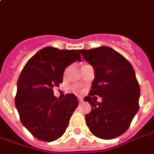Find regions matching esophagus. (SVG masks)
I'll return each mask as SVG.
<instances>
[{"label": "esophagus", "mask_w": 154, "mask_h": 154, "mask_svg": "<svg viewBox=\"0 0 154 154\" xmlns=\"http://www.w3.org/2000/svg\"><path fill=\"white\" fill-rule=\"evenodd\" d=\"M78 101H79V103H82V102H83V98L82 97H78Z\"/></svg>", "instance_id": "obj_1"}]
</instances>
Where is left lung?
<instances>
[{"instance_id": "8db88e82", "label": "left lung", "mask_w": 154, "mask_h": 154, "mask_svg": "<svg viewBox=\"0 0 154 154\" xmlns=\"http://www.w3.org/2000/svg\"><path fill=\"white\" fill-rule=\"evenodd\" d=\"M84 60L93 66L94 78L84 101L92 107L85 116L92 134L112 140L129 128L139 110L140 89L132 65L126 58L108 46L79 50ZM96 96L102 98L97 102Z\"/></svg>"}]
</instances>
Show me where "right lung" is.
Wrapping results in <instances>:
<instances>
[{"label":"right lung","instance_id":"obj_1","mask_svg":"<svg viewBox=\"0 0 154 154\" xmlns=\"http://www.w3.org/2000/svg\"><path fill=\"white\" fill-rule=\"evenodd\" d=\"M78 52L43 48L28 60L19 75L15 106L23 125L39 140L51 142L61 137L78 106L74 94L60 100L53 91L63 82L65 68L82 60Z\"/></svg>","mask_w":154,"mask_h":154}]
</instances>
